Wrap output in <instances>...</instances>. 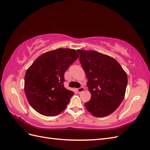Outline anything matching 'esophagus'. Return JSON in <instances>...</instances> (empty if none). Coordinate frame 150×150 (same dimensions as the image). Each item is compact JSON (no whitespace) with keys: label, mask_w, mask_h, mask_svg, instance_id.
I'll return each instance as SVG.
<instances>
[{"label":"esophagus","mask_w":150,"mask_h":150,"mask_svg":"<svg viewBox=\"0 0 150 150\" xmlns=\"http://www.w3.org/2000/svg\"><path fill=\"white\" fill-rule=\"evenodd\" d=\"M84 90V88L83 87H81V88H79L77 89V91H78L79 93H81L83 92Z\"/></svg>","instance_id":"34e87169"}]
</instances>
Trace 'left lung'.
Masks as SVG:
<instances>
[{
  "mask_svg": "<svg viewBox=\"0 0 150 150\" xmlns=\"http://www.w3.org/2000/svg\"><path fill=\"white\" fill-rule=\"evenodd\" d=\"M91 97L84 104L95 117H105L119 107L125 96L126 72L115 59L94 51L78 49Z\"/></svg>",
  "mask_w": 150,
  "mask_h": 150,
  "instance_id": "8db88e82",
  "label": "left lung"
}]
</instances>
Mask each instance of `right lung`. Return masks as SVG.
I'll use <instances>...</instances> for the list:
<instances>
[{"mask_svg": "<svg viewBox=\"0 0 150 150\" xmlns=\"http://www.w3.org/2000/svg\"><path fill=\"white\" fill-rule=\"evenodd\" d=\"M78 57L76 50L59 48L42 54L28 68L24 91L36 111L55 116L65 110L74 92L64 88V72Z\"/></svg>", "mask_w": 150, "mask_h": 150, "instance_id": "1", "label": "right lung"}]
</instances>
